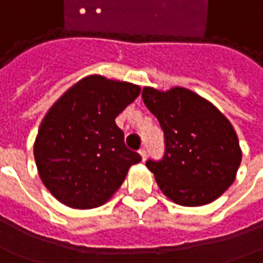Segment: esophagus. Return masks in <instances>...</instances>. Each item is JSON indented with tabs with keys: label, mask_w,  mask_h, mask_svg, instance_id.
I'll list each match as a JSON object with an SVG mask.
<instances>
[{
	"label": "esophagus",
	"mask_w": 263,
	"mask_h": 263,
	"mask_svg": "<svg viewBox=\"0 0 263 263\" xmlns=\"http://www.w3.org/2000/svg\"><path fill=\"white\" fill-rule=\"evenodd\" d=\"M139 155L142 158V161H145V159H146V149H145V148H141V149H139Z\"/></svg>",
	"instance_id": "1"
}]
</instances>
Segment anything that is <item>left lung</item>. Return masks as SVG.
Returning <instances> with one entry per match:
<instances>
[{
	"label": "left lung",
	"instance_id": "left-lung-1",
	"mask_svg": "<svg viewBox=\"0 0 263 263\" xmlns=\"http://www.w3.org/2000/svg\"><path fill=\"white\" fill-rule=\"evenodd\" d=\"M142 100L163 131L165 152L148 159L158 186L179 205L215 201L235 181L242 152L231 122L212 104L185 88H144Z\"/></svg>",
	"mask_w": 263,
	"mask_h": 263
}]
</instances>
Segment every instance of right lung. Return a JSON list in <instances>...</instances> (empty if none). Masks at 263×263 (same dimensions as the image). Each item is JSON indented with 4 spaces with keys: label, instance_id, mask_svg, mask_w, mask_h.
Here are the masks:
<instances>
[{
    "label": "right lung",
    "instance_id": "obj_1",
    "mask_svg": "<svg viewBox=\"0 0 263 263\" xmlns=\"http://www.w3.org/2000/svg\"><path fill=\"white\" fill-rule=\"evenodd\" d=\"M141 89L91 75L69 88L42 119L34 145L38 174L71 208H97L122 185L142 158L128 149L115 118Z\"/></svg>",
    "mask_w": 263,
    "mask_h": 263
}]
</instances>
